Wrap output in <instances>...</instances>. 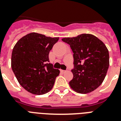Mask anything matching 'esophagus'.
I'll use <instances>...</instances> for the list:
<instances>
[{
  "mask_svg": "<svg viewBox=\"0 0 121 121\" xmlns=\"http://www.w3.org/2000/svg\"><path fill=\"white\" fill-rule=\"evenodd\" d=\"M60 72H62V73H65L66 71H65V70H62V69H60Z\"/></svg>",
  "mask_w": 121,
  "mask_h": 121,
  "instance_id": "esophagus-1",
  "label": "esophagus"
}]
</instances>
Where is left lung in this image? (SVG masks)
Wrapping results in <instances>:
<instances>
[{"mask_svg": "<svg viewBox=\"0 0 121 121\" xmlns=\"http://www.w3.org/2000/svg\"><path fill=\"white\" fill-rule=\"evenodd\" d=\"M62 41L69 44L73 53L71 88L78 93L93 91L102 83L109 67V53L105 44L94 35L82 34Z\"/></svg>", "mask_w": 121, "mask_h": 121, "instance_id": "left-lung-1", "label": "left lung"}]
</instances>
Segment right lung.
I'll return each instance as SVG.
<instances>
[{
	"instance_id": "add662e5",
	"label": "right lung",
	"mask_w": 121,
	"mask_h": 121,
	"mask_svg": "<svg viewBox=\"0 0 121 121\" xmlns=\"http://www.w3.org/2000/svg\"><path fill=\"white\" fill-rule=\"evenodd\" d=\"M59 38L32 32L14 45L11 68L19 83L32 94H46L53 87L60 71L49 62V52Z\"/></svg>"
}]
</instances>
